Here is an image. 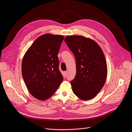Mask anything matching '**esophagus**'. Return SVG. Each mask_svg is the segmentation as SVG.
I'll return each mask as SVG.
<instances>
[{"instance_id":"obj_1","label":"esophagus","mask_w":132,"mask_h":132,"mask_svg":"<svg viewBox=\"0 0 132 132\" xmlns=\"http://www.w3.org/2000/svg\"><path fill=\"white\" fill-rule=\"evenodd\" d=\"M67 75H68V72H67V71H65V72H64V73H63V75H64V77H67Z\"/></svg>"}]
</instances>
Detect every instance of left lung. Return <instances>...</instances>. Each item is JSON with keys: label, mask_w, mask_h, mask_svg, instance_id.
Returning a JSON list of instances; mask_svg holds the SVG:
<instances>
[{"label": "left lung", "mask_w": 132, "mask_h": 132, "mask_svg": "<svg viewBox=\"0 0 132 132\" xmlns=\"http://www.w3.org/2000/svg\"><path fill=\"white\" fill-rule=\"evenodd\" d=\"M76 58V74L71 82L74 94L79 98H93L104 86L107 65L104 54L97 43L81 36H68L64 38Z\"/></svg>", "instance_id": "8db88e82"}]
</instances>
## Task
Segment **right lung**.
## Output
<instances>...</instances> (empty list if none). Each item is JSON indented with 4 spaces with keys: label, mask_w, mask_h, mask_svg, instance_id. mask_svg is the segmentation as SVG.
<instances>
[{
    "label": "right lung",
    "mask_w": 132,
    "mask_h": 132,
    "mask_svg": "<svg viewBox=\"0 0 132 132\" xmlns=\"http://www.w3.org/2000/svg\"><path fill=\"white\" fill-rule=\"evenodd\" d=\"M64 36L47 34L38 37L25 53L22 74L36 98L44 101L55 93L63 80L57 56Z\"/></svg>",
    "instance_id": "1"
}]
</instances>
